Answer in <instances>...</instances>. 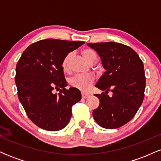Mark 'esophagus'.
<instances>
[{
	"instance_id": "1",
	"label": "esophagus",
	"mask_w": 161,
	"mask_h": 161,
	"mask_svg": "<svg viewBox=\"0 0 161 161\" xmlns=\"http://www.w3.org/2000/svg\"><path fill=\"white\" fill-rule=\"evenodd\" d=\"M90 96L89 94L88 93H84V92H82V97L83 99H86L87 97H88Z\"/></svg>"
}]
</instances>
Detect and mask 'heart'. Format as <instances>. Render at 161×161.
<instances>
[{
  "label": "heart",
  "mask_w": 161,
  "mask_h": 161,
  "mask_svg": "<svg viewBox=\"0 0 161 161\" xmlns=\"http://www.w3.org/2000/svg\"><path fill=\"white\" fill-rule=\"evenodd\" d=\"M82 55L89 64H93L97 61V53L94 50L90 48L83 49ZM71 58V53H67L63 59L61 64L62 69L64 72L67 73L69 70V61ZM95 81V77L93 75L86 73V74H77L69 79L70 86L74 87L77 89L82 92H87L91 88V87Z\"/></svg>",
  "instance_id": "1"
}]
</instances>
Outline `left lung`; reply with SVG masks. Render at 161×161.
Segmentation results:
<instances>
[{
  "mask_svg": "<svg viewBox=\"0 0 161 161\" xmlns=\"http://www.w3.org/2000/svg\"><path fill=\"white\" fill-rule=\"evenodd\" d=\"M88 45L97 51L106 70L95 86L105 92L95 95L100 104L92 113L93 117L103 128H119L134 117L143 102L146 82L143 62L133 49L123 44ZM109 91L113 92L111 97L107 95Z\"/></svg>",
  "mask_w": 161,
  "mask_h": 161,
  "instance_id": "1",
  "label": "left lung"
}]
</instances>
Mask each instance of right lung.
Instances as JSON below:
<instances>
[{"label":"right lung","instance_id":"right-lung-1","mask_svg":"<svg viewBox=\"0 0 161 161\" xmlns=\"http://www.w3.org/2000/svg\"><path fill=\"white\" fill-rule=\"evenodd\" d=\"M84 42L45 39L29 45L17 62L15 82L18 97L29 119L47 131L64 129L72 116V106L81 92L67 86L61 64L67 53ZM60 90L58 95L53 93Z\"/></svg>","mask_w":161,"mask_h":161}]
</instances>
